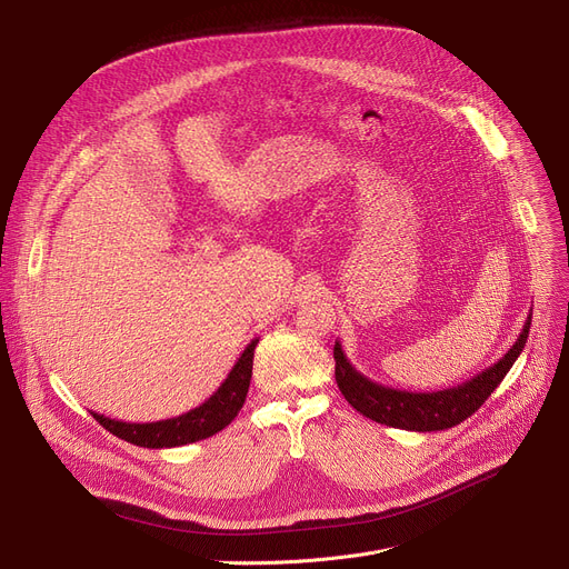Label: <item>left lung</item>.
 I'll return each instance as SVG.
<instances>
[{
    "label": "left lung",
    "instance_id": "obj_1",
    "mask_svg": "<svg viewBox=\"0 0 569 569\" xmlns=\"http://www.w3.org/2000/svg\"><path fill=\"white\" fill-rule=\"evenodd\" d=\"M530 318L532 313H528V320L515 346L507 350L496 365L457 387H447V390L440 392H406L395 390V387H385L357 371L350 365L339 341L335 343L337 385L346 401L357 412H362L378 425L406 431L452 429L468 420V417L491 397V392L502 382L507 371L512 369L526 346L530 332Z\"/></svg>",
    "mask_w": 569,
    "mask_h": 569
}]
</instances>
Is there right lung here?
I'll use <instances>...</instances> for the list:
<instances>
[{"instance_id": "add662e5", "label": "right lung", "mask_w": 569, "mask_h": 569, "mask_svg": "<svg viewBox=\"0 0 569 569\" xmlns=\"http://www.w3.org/2000/svg\"><path fill=\"white\" fill-rule=\"evenodd\" d=\"M256 346H258V339H253L244 348V352L239 355V360L234 362V367L230 369L228 378L221 382L219 390L204 403H200L198 408L184 415L170 417V420L138 425V422L110 420L106 415L92 412L94 420L103 429H108L112 436L138 447H149V450H161V447H182V445L214 436L234 420L237 412L242 410L247 401Z\"/></svg>"}]
</instances>
